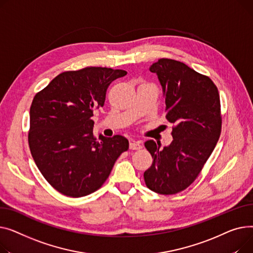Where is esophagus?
Masks as SVG:
<instances>
[{
  "label": "esophagus",
  "instance_id": "34e87169",
  "mask_svg": "<svg viewBox=\"0 0 253 253\" xmlns=\"http://www.w3.org/2000/svg\"><path fill=\"white\" fill-rule=\"evenodd\" d=\"M129 148L131 150H139L142 148V145L139 141H130L129 142Z\"/></svg>",
  "mask_w": 253,
  "mask_h": 253
}]
</instances>
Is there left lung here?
Returning <instances> with one entry per match:
<instances>
[{"instance_id": "obj_1", "label": "left lung", "mask_w": 253, "mask_h": 253, "mask_svg": "<svg viewBox=\"0 0 253 253\" xmlns=\"http://www.w3.org/2000/svg\"><path fill=\"white\" fill-rule=\"evenodd\" d=\"M150 71L157 74L166 98V117L174 126L172 142L162 150L153 140L145 142L153 162L144 180L151 191L172 195L196 180L219 139V95L209 77L183 62L161 58Z\"/></svg>"}]
</instances>
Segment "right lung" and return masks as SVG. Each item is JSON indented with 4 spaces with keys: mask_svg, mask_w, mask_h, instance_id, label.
Segmentation results:
<instances>
[{
    "mask_svg": "<svg viewBox=\"0 0 253 253\" xmlns=\"http://www.w3.org/2000/svg\"><path fill=\"white\" fill-rule=\"evenodd\" d=\"M126 74L107 67L65 71L35 96L29 149L44 179L61 194L78 198L97 191L128 149L120 135L98 140L91 120L94 109L103 107L109 84Z\"/></svg>",
    "mask_w": 253,
    "mask_h": 253,
    "instance_id": "add662e5",
    "label": "right lung"
}]
</instances>
